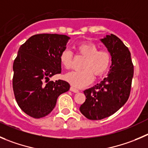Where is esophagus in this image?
I'll list each match as a JSON object with an SVG mask.
<instances>
[{
	"mask_svg": "<svg viewBox=\"0 0 148 148\" xmlns=\"http://www.w3.org/2000/svg\"><path fill=\"white\" fill-rule=\"evenodd\" d=\"M70 91H73V92H75V93H78V91H78V89H77V88H74V87H73V86L70 87Z\"/></svg>",
	"mask_w": 148,
	"mask_h": 148,
	"instance_id": "obj_1",
	"label": "esophagus"
}]
</instances>
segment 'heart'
<instances>
[{
    "label": "heart",
    "mask_w": 148,
    "mask_h": 148,
    "mask_svg": "<svg viewBox=\"0 0 148 148\" xmlns=\"http://www.w3.org/2000/svg\"><path fill=\"white\" fill-rule=\"evenodd\" d=\"M78 54L85 57L81 67L84 69L67 73L66 81L73 86L81 88L89 84L95 77L101 76L109 68L112 60L110 52L108 49H99L97 45L91 43H82L76 46ZM60 60L64 68L70 69L73 63L71 51L66 49L61 53Z\"/></svg>",
    "instance_id": "1"
}]
</instances>
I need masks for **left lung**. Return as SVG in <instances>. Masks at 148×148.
Masks as SVG:
<instances>
[{
    "label": "left lung",
    "mask_w": 148,
    "mask_h": 148,
    "mask_svg": "<svg viewBox=\"0 0 148 148\" xmlns=\"http://www.w3.org/2000/svg\"><path fill=\"white\" fill-rule=\"evenodd\" d=\"M112 56L108 77L84 91L86 101L80 107L81 113L89 120H101L117 112L130 95L134 65L128 47L113 34L101 39Z\"/></svg>",
    "instance_id": "left-lung-1"
}]
</instances>
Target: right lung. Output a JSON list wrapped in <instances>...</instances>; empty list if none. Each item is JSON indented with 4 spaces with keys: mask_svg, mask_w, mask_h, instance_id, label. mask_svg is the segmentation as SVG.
<instances>
[{
    "mask_svg": "<svg viewBox=\"0 0 148 148\" xmlns=\"http://www.w3.org/2000/svg\"><path fill=\"white\" fill-rule=\"evenodd\" d=\"M70 39L65 35L37 34L20 46L13 64V90L19 108L40 119L55 107L58 97L70 89L67 81H49L61 73L60 56Z\"/></svg>",
    "mask_w": 148,
    "mask_h": 148,
    "instance_id": "add662e5",
    "label": "right lung"
}]
</instances>
